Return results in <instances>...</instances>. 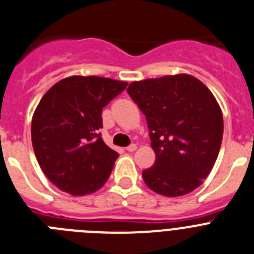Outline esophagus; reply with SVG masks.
I'll use <instances>...</instances> for the list:
<instances>
[{"mask_svg":"<svg viewBox=\"0 0 254 254\" xmlns=\"http://www.w3.org/2000/svg\"><path fill=\"white\" fill-rule=\"evenodd\" d=\"M126 150H127L128 152H133V151H136V150H137V146H136L134 143H132V145H129V146L126 147Z\"/></svg>","mask_w":254,"mask_h":254,"instance_id":"obj_1","label":"esophagus"}]
</instances>
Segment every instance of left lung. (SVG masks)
Wrapping results in <instances>:
<instances>
[{"mask_svg":"<svg viewBox=\"0 0 254 254\" xmlns=\"http://www.w3.org/2000/svg\"><path fill=\"white\" fill-rule=\"evenodd\" d=\"M127 91L146 117L156 155L142 172L147 187L165 197L199 187L223 141V112L214 94L188 73L133 81Z\"/></svg>","mask_w":254,"mask_h":254,"instance_id":"1","label":"left lung"}]
</instances>
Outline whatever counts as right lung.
<instances>
[{"label": "right lung", "instance_id": "obj_1", "mask_svg": "<svg viewBox=\"0 0 254 254\" xmlns=\"http://www.w3.org/2000/svg\"><path fill=\"white\" fill-rule=\"evenodd\" d=\"M127 87L99 76H68L47 91L31 120V142L47 178L72 196H86L105 185L118 152L108 147L103 108Z\"/></svg>", "mask_w": 254, "mask_h": 254}]
</instances>
